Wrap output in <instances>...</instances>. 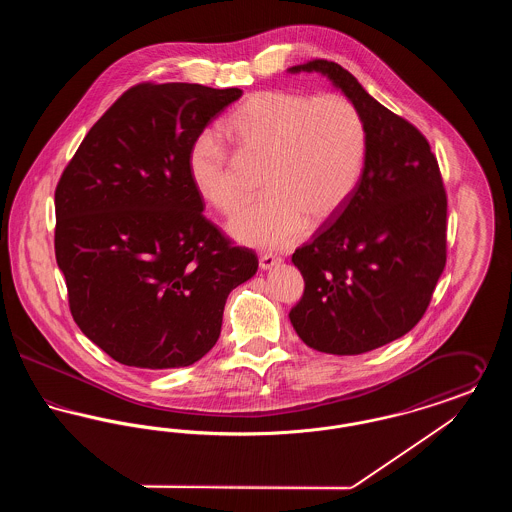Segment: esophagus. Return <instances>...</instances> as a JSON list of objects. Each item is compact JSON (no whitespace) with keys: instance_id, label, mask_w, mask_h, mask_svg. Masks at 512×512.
<instances>
[{"instance_id":"34e87169","label":"esophagus","mask_w":512,"mask_h":512,"mask_svg":"<svg viewBox=\"0 0 512 512\" xmlns=\"http://www.w3.org/2000/svg\"><path fill=\"white\" fill-rule=\"evenodd\" d=\"M280 263H282V257L272 255V253H265V255H261V259H259V267H261V270H270L272 267H278Z\"/></svg>"}]
</instances>
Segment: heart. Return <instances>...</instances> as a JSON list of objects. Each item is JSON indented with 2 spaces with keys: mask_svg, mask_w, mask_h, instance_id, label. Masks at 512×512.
<instances>
[{
  "mask_svg": "<svg viewBox=\"0 0 512 512\" xmlns=\"http://www.w3.org/2000/svg\"><path fill=\"white\" fill-rule=\"evenodd\" d=\"M222 136L240 159L265 167L261 190L267 195L228 224L242 244H295L309 222L318 226L340 213L365 171V122L349 99L336 94H249L222 124ZM188 174L195 192L220 213L242 205L236 167L213 134L195 138Z\"/></svg>",
  "mask_w": 512,
  "mask_h": 512,
  "instance_id": "1",
  "label": "heart"
}]
</instances>
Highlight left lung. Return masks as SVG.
<instances>
[{"label":"left lung","instance_id":"1","mask_svg":"<svg viewBox=\"0 0 512 512\" xmlns=\"http://www.w3.org/2000/svg\"><path fill=\"white\" fill-rule=\"evenodd\" d=\"M288 73L326 76L365 122L357 190L292 255L305 292L290 311L293 330L309 347L361 355L413 330L445 268L447 195L438 159L411 122L338 63L315 59Z\"/></svg>","mask_w":512,"mask_h":512}]
</instances>
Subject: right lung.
Returning a JSON list of instances; mask_svg holds the SVG:
<instances>
[{"label": "right lung", "mask_w": 512, "mask_h": 512, "mask_svg": "<svg viewBox=\"0 0 512 512\" xmlns=\"http://www.w3.org/2000/svg\"><path fill=\"white\" fill-rule=\"evenodd\" d=\"M240 88L138 84L99 119L55 190V259L74 322L111 359L146 370L197 363L226 297L259 267L203 217L188 151Z\"/></svg>", "instance_id": "obj_1"}]
</instances>
